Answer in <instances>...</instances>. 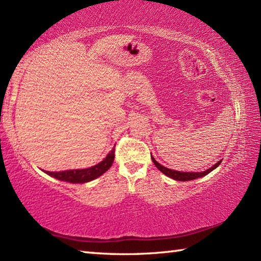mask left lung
Masks as SVG:
<instances>
[{
  "label": "left lung",
  "mask_w": 261,
  "mask_h": 261,
  "mask_svg": "<svg viewBox=\"0 0 261 261\" xmlns=\"http://www.w3.org/2000/svg\"><path fill=\"white\" fill-rule=\"evenodd\" d=\"M152 161L154 165L156 166L158 169L161 171V173L167 175L168 177L173 178L175 180H182V182H185V180H192V179H196L199 177H204V176H206L207 174H210L212 170H214L216 167H219V165L221 163V161L216 162L213 167H211L210 169L202 171V173H185V171H176L173 169H169V168L161 166L160 163H158V161H155V159H154L153 156H152Z\"/></svg>",
  "instance_id": "1"
}]
</instances>
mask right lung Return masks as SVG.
<instances>
[{
    "label": "right lung",
    "mask_w": 261,
    "mask_h": 261,
    "mask_svg": "<svg viewBox=\"0 0 261 261\" xmlns=\"http://www.w3.org/2000/svg\"><path fill=\"white\" fill-rule=\"evenodd\" d=\"M115 159V147L110 151L107 156L102 161L99 162L91 168L86 169H74V170H64V171H45L51 177H55L60 180H65L69 183H86L90 180L98 178L99 176L105 174L110 167H112Z\"/></svg>",
    "instance_id": "right-lung-1"
}]
</instances>
